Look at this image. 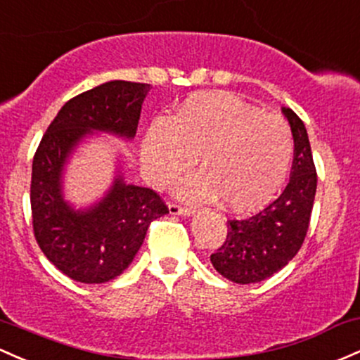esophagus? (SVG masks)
<instances>
[{
	"mask_svg": "<svg viewBox=\"0 0 360 360\" xmlns=\"http://www.w3.org/2000/svg\"><path fill=\"white\" fill-rule=\"evenodd\" d=\"M169 213L171 215H181V217H191L195 210H191V208L188 207H181V205L177 203H171L169 205Z\"/></svg>",
	"mask_w": 360,
	"mask_h": 360,
	"instance_id": "1",
	"label": "esophagus"
}]
</instances>
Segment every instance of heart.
Instances as JSON below:
<instances>
[{
  "label": "heart",
  "mask_w": 360,
  "mask_h": 360,
  "mask_svg": "<svg viewBox=\"0 0 360 360\" xmlns=\"http://www.w3.org/2000/svg\"><path fill=\"white\" fill-rule=\"evenodd\" d=\"M203 171L177 186L183 198L220 196L232 212L264 207L289 172L294 141L282 117L262 114L225 92L189 97L174 117H157L141 143V167L155 188H164L195 164Z\"/></svg>",
  "instance_id": "heart-1"
}]
</instances>
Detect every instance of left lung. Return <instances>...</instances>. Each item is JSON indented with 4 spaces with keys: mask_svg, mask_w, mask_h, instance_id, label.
<instances>
[{
    "mask_svg": "<svg viewBox=\"0 0 360 360\" xmlns=\"http://www.w3.org/2000/svg\"><path fill=\"white\" fill-rule=\"evenodd\" d=\"M294 138L290 181L282 195L264 210L244 220H229L225 243L210 256L220 275L236 283L266 280L301 250L309 227L316 195V167L304 122L282 108Z\"/></svg>",
    "mask_w": 360,
    "mask_h": 360,
    "instance_id": "obj_1",
    "label": "left lung"
}]
</instances>
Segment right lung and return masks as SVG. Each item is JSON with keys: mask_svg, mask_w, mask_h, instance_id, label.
I'll use <instances>...</instances> for the list:
<instances>
[{"mask_svg": "<svg viewBox=\"0 0 360 360\" xmlns=\"http://www.w3.org/2000/svg\"><path fill=\"white\" fill-rule=\"evenodd\" d=\"M148 84L114 80L63 105L39 143L32 162L30 207L39 248L61 274L82 283L120 276L143 244L148 225L169 213L155 191L126 184L121 165L101 200L75 208L63 193L71 153L94 133L122 140L136 135Z\"/></svg>", "mask_w": 360, "mask_h": 360, "instance_id": "1", "label": "right lung"}]
</instances>
